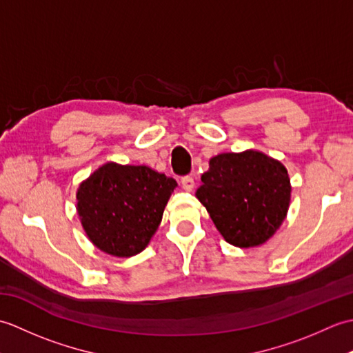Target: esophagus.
<instances>
[{
	"instance_id": "esophagus-1",
	"label": "esophagus",
	"mask_w": 353,
	"mask_h": 353,
	"mask_svg": "<svg viewBox=\"0 0 353 353\" xmlns=\"http://www.w3.org/2000/svg\"><path fill=\"white\" fill-rule=\"evenodd\" d=\"M181 183H182V188H183L185 191H192L194 185H196V183H194L192 176H183Z\"/></svg>"
}]
</instances>
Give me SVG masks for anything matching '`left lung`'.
I'll return each mask as SVG.
<instances>
[{
  "instance_id": "1",
  "label": "left lung",
  "mask_w": 353,
  "mask_h": 353,
  "mask_svg": "<svg viewBox=\"0 0 353 353\" xmlns=\"http://www.w3.org/2000/svg\"><path fill=\"white\" fill-rule=\"evenodd\" d=\"M196 196L223 238L247 249L265 243L279 229L290 206L291 185L279 161L247 150L214 156Z\"/></svg>"
}]
</instances>
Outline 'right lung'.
<instances>
[{"label": "right lung", "mask_w": 353, "mask_h": 353, "mask_svg": "<svg viewBox=\"0 0 353 353\" xmlns=\"http://www.w3.org/2000/svg\"><path fill=\"white\" fill-rule=\"evenodd\" d=\"M176 186L174 179L145 165H103L77 191V212L88 238L112 256L142 252Z\"/></svg>", "instance_id": "obj_1"}]
</instances>
